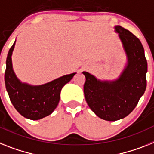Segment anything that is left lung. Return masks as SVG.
Segmentation results:
<instances>
[{
  "label": "left lung",
  "instance_id": "8db88e82",
  "mask_svg": "<svg viewBox=\"0 0 154 154\" xmlns=\"http://www.w3.org/2000/svg\"><path fill=\"white\" fill-rule=\"evenodd\" d=\"M127 55V66L114 81H101L84 71L85 99L90 109L101 119L115 121L127 117L138 104L146 88L147 61L143 45L134 34L115 26Z\"/></svg>",
  "mask_w": 154,
  "mask_h": 154
}]
</instances>
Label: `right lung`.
<instances>
[{"label": "right lung", "instance_id": "right-lung-1", "mask_svg": "<svg viewBox=\"0 0 154 154\" xmlns=\"http://www.w3.org/2000/svg\"><path fill=\"white\" fill-rule=\"evenodd\" d=\"M15 41L9 49L5 73V87L15 109L22 116L30 120H39L51 114L57 107L60 92L66 84L71 81L76 73L64 75L48 83L31 85L18 79L12 68L11 55Z\"/></svg>", "mask_w": 154, "mask_h": 154}]
</instances>
